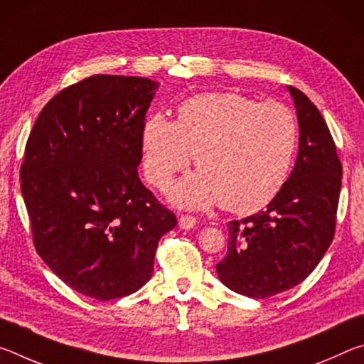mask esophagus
I'll list each match as a JSON object with an SVG mask.
<instances>
[{
    "label": "esophagus",
    "mask_w": 364,
    "mask_h": 364,
    "mask_svg": "<svg viewBox=\"0 0 364 364\" xmlns=\"http://www.w3.org/2000/svg\"><path fill=\"white\" fill-rule=\"evenodd\" d=\"M196 223L197 220L194 217H191V215H181L180 220H178V225H180L181 230H193Z\"/></svg>",
    "instance_id": "esophagus-1"
}]
</instances>
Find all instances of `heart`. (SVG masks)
<instances>
[{"label": "heart", "mask_w": 364, "mask_h": 364, "mask_svg": "<svg viewBox=\"0 0 364 364\" xmlns=\"http://www.w3.org/2000/svg\"><path fill=\"white\" fill-rule=\"evenodd\" d=\"M297 143L291 109L236 93L191 97L178 107L175 122L152 115L141 133L144 175L160 189L194 156L199 171L171 188L175 205L205 208L221 202L234 213L260 210L281 193Z\"/></svg>", "instance_id": "1"}]
</instances>
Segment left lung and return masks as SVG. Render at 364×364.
<instances>
[{
  "instance_id": "8db88e82",
  "label": "left lung",
  "mask_w": 364,
  "mask_h": 364,
  "mask_svg": "<svg viewBox=\"0 0 364 364\" xmlns=\"http://www.w3.org/2000/svg\"><path fill=\"white\" fill-rule=\"evenodd\" d=\"M299 122V152L291 176L264 210L228 223L220 281L252 299L300 284L329 249L342 184V164L318 107L287 86Z\"/></svg>"
}]
</instances>
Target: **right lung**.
<instances>
[{
	"label": "right lung",
	"instance_id": "1",
	"mask_svg": "<svg viewBox=\"0 0 364 364\" xmlns=\"http://www.w3.org/2000/svg\"><path fill=\"white\" fill-rule=\"evenodd\" d=\"M157 88L141 77L85 78L43 107L28 136L21 189L35 249L86 297L119 299L143 287L160 237L176 226L138 175Z\"/></svg>",
	"mask_w": 364,
	"mask_h": 364
}]
</instances>
